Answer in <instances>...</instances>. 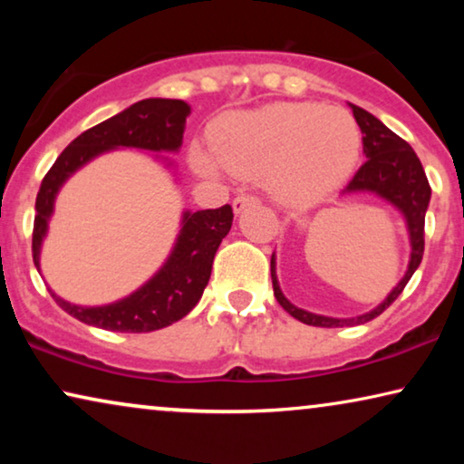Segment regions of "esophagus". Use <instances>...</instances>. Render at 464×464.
Instances as JSON below:
<instances>
[{"mask_svg":"<svg viewBox=\"0 0 464 464\" xmlns=\"http://www.w3.org/2000/svg\"><path fill=\"white\" fill-rule=\"evenodd\" d=\"M257 202H259L257 196H253V194H240V196H237V198H234V202H232L234 213H243L246 207L257 205Z\"/></svg>","mask_w":464,"mask_h":464,"instance_id":"34e87169","label":"esophagus"}]
</instances>
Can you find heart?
I'll list each match as a JSON object with an SVG mask.
<instances>
[{
	"label": "heart",
	"instance_id": "1",
	"mask_svg": "<svg viewBox=\"0 0 464 464\" xmlns=\"http://www.w3.org/2000/svg\"><path fill=\"white\" fill-rule=\"evenodd\" d=\"M361 132L340 107L272 103L238 113L219 126L213 154L227 173L266 177L272 194L291 205L325 198L353 173ZM194 164L213 173V158L194 151Z\"/></svg>",
	"mask_w": 464,
	"mask_h": 464
}]
</instances>
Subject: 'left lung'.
<instances>
[{
	"label": "left lung",
	"instance_id": "obj_1",
	"mask_svg": "<svg viewBox=\"0 0 464 464\" xmlns=\"http://www.w3.org/2000/svg\"><path fill=\"white\" fill-rule=\"evenodd\" d=\"M353 116L357 120L361 132H363L361 141H363V156L367 160L361 164L357 173L353 175V179L346 183L342 194L376 192L382 196V198L392 202V205L405 215V219H408L411 257L408 272H405L401 283L391 291L389 297H386L378 308H373L372 313H367L363 316H357V319H332V316L313 314L302 308H295L294 304L283 295V291L278 287L276 281L275 256H272L270 275L276 302L281 304L294 319L314 327L361 325V323L376 319V316L382 314L405 289V285H408L411 275H414L418 266H420L424 253V213H427L430 200V186L427 175H424L422 164L418 160L416 151L410 148L408 141H403V139L395 135L391 129H386V126L380 122L376 116H372L370 111L353 105Z\"/></svg>",
	"mask_w": 464,
	"mask_h": 464
}]
</instances>
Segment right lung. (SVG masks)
Masks as SVG:
<instances>
[{"instance_id":"1","label":"right lung","mask_w":464,"mask_h":464,"mask_svg":"<svg viewBox=\"0 0 464 464\" xmlns=\"http://www.w3.org/2000/svg\"><path fill=\"white\" fill-rule=\"evenodd\" d=\"M189 107L179 99H145L130 105L118 116L101 122L75 137L50 170L44 175L35 198L34 219V262L40 259V245L46 234L48 218L53 213L54 196L63 181L101 151L111 148H141L160 151L179 150ZM232 207L224 205L207 211L186 213L183 227L169 262L135 294L110 306L80 308L53 297L56 304L75 319L107 332L148 334L173 325L192 310L205 291L211 276L213 257L218 246L232 227Z\"/></svg>"}]
</instances>
